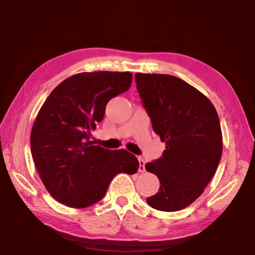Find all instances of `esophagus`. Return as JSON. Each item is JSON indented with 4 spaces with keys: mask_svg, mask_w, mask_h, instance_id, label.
Returning a JSON list of instances; mask_svg holds the SVG:
<instances>
[{
    "mask_svg": "<svg viewBox=\"0 0 255 255\" xmlns=\"http://www.w3.org/2000/svg\"><path fill=\"white\" fill-rule=\"evenodd\" d=\"M138 162H139V169H138V171L143 173V172L146 171L145 170V159L141 156H139V157H138Z\"/></svg>",
    "mask_w": 255,
    "mask_h": 255,
    "instance_id": "esophagus-1",
    "label": "esophagus"
}]
</instances>
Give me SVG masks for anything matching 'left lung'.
I'll return each instance as SVG.
<instances>
[{"label": "left lung", "mask_w": 255, "mask_h": 255, "mask_svg": "<svg viewBox=\"0 0 255 255\" xmlns=\"http://www.w3.org/2000/svg\"><path fill=\"white\" fill-rule=\"evenodd\" d=\"M141 103L165 149L145 165L159 189L146 201L154 209L178 211L191 205L213 178L223 153L219 118L213 103L179 77L135 74Z\"/></svg>", "instance_id": "8db88e82"}]
</instances>
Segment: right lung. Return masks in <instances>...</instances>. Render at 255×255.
<instances>
[{
  "mask_svg": "<svg viewBox=\"0 0 255 255\" xmlns=\"http://www.w3.org/2000/svg\"><path fill=\"white\" fill-rule=\"evenodd\" d=\"M131 82L130 72L79 73L56 86L38 112L30 136L32 158L42 183L60 204L85 208L105 197L118 173L137 172L135 155L90 140L107 103Z\"/></svg>",
  "mask_w": 255,
  "mask_h": 255,
  "instance_id": "add662e5",
  "label": "right lung"
}]
</instances>
